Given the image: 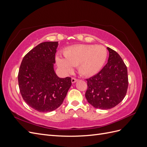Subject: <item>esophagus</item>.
Segmentation results:
<instances>
[{"mask_svg":"<svg viewBox=\"0 0 147 147\" xmlns=\"http://www.w3.org/2000/svg\"><path fill=\"white\" fill-rule=\"evenodd\" d=\"M77 80H78V79L75 78H72V80H71V81H72V83H75L76 82H77Z\"/></svg>","mask_w":147,"mask_h":147,"instance_id":"obj_1","label":"esophagus"}]
</instances>
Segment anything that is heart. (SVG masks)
Listing matches in <instances>:
<instances>
[{
  "label": "heart",
  "mask_w": 147,
  "mask_h": 147,
  "mask_svg": "<svg viewBox=\"0 0 147 147\" xmlns=\"http://www.w3.org/2000/svg\"><path fill=\"white\" fill-rule=\"evenodd\" d=\"M63 55L65 59L56 57V64L63 73L69 74L73 71V67L77 66L80 74L91 77L103 67L107 51L102 45H77L65 48Z\"/></svg>",
  "instance_id": "obj_1"
}]
</instances>
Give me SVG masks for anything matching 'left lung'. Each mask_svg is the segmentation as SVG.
<instances>
[{
  "mask_svg": "<svg viewBox=\"0 0 147 147\" xmlns=\"http://www.w3.org/2000/svg\"><path fill=\"white\" fill-rule=\"evenodd\" d=\"M107 50L108 63L98 74L86 79V99L94 107L102 110L113 108L120 103L128 87L127 67L116 51L109 47Z\"/></svg>",
  "mask_w": 147,
  "mask_h": 147,
  "instance_id": "obj_1",
  "label": "left lung"
}]
</instances>
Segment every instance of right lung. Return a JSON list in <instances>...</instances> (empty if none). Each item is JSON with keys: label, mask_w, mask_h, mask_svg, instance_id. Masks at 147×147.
<instances>
[{"label": "right lung", "mask_w": 147, "mask_h": 147, "mask_svg": "<svg viewBox=\"0 0 147 147\" xmlns=\"http://www.w3.org/2000/svg\"><path fill=\"white\" fill-rule=\"evenodd\" d=\"M58 42L40 43L25 55L18 73L24 100L40 112H51L63 104L70 87V77L59 78L54 70Z\"/></svg>", "instance_id": "1"}]
</instances>
